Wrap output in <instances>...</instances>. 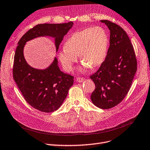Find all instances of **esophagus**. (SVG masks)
I'll use <instances>...</instances> for the list:
<instances>
[{
	"instance_id": "esophagus-1",
	"label": "esophagus",
	"mask_w": 150,
	"mask_h": 150,
	"mask_svg": "<svg viewBox=\"0 0 150 150\" xmlns=\"http://www.w3.org/2000/svg\"><path fill=\"white\" fill-rule=\"evenodd\" d=\"M76 81L78 82H82L83 81H84V78H83V77H77L76 79Z\"/></svg>"
}]
</instances>
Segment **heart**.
Segmentation results:
<instances>
[{"mask_svg": "<svg viewBox=\"0 0 150 150\" xmlns=\"http://www.w3.org/2000/svg\"><path fill=\"white\" fill-rule=\"evenodd\" d=\"M109 42L104 29L99 26L87 28L72 34L65 42L64 49L58 52V57L66 71L73 69L79 55L82 62L81 69L90 67L95 68L105 60Z\"/></svg>", "mask_w": 150, "mask_h": 150, "instance_id": "heart-1", "label": "heart"}]
</instances>
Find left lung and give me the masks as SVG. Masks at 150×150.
I'll return each mask as SVG.
<instances>
[{"mask_svg":"<svg viewBox=\"0 0 150 150\" xmlns=\"http://www.w3.org/2000/svg\"><path fill=\"white\" fill-rule=\"evenodd\" d=\"M110 31V47L104 62L90 76L95 85L92 103L101 109H110L120 103L130 90L137 69L132 44L127 33L119 25L101 20Z\"/></svg>","mask_w":150,"mask_h":150,"instance_id":"8db88e82","label":"left lung"}]
</instances>
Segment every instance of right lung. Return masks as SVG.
Here are the masks:
<instances>
[{"label": "right lung", "mask_w": 150, "mask_h": 150, "mask_svg": "<svg viewBox=\"0 0 150 150\" xmlns=\"http://www.w3.org/2000/svg\"><path fill=\"white\" fill-rule=\"evenodd\" d=\"M72 21L62 24H39L20 39L14 56L13 76L27 103L34 108L45 112L58 110L67 98L73 85L74 77L63 73L55 57L45 69H35L27 63L23 55L26 42L42 36L55 38L57 52L64 35L73 27Z\"/></svg>", "instance_id": "add662e5"}]
</instances>
